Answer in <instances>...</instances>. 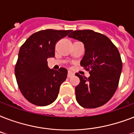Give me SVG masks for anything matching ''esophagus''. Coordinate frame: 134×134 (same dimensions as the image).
<instances>
[{
    "label": "esophagus",
    "instance_id": "1",
    "mask_svg": "<svg viewBox=\"0 0 134 134\" xmlns=\"http://www.w3.org/2000/svg\"><path fill=\"white\" fill-rule=\"evenodd\" d=\"M74 75V74L72 71H68V73H67V77L70 78L71 77V76H73Z\"/></svg>",
    "mask_w": 134,
    "mask_h": 134
}]
</instances>
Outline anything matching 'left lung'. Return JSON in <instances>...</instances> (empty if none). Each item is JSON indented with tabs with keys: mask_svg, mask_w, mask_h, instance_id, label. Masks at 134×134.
Segmentation results:
<instances>
[{
	"mask_svg": "<svg viewBox=\"0 0 134 134\" xmlns=\"http://www.w3.org/2000/svg\"><path fill=\"white\" fill-rule=\"evenodd\" d=\"M69 37L83 43L85 55L81 65L89 71L88 78L76 73L80 83L75 88L76 99L84 108L103 106L116 91L122 63L118 49L106 35L92 30H71Z\"/></svg>",
	"mask_w": 134,
	"mask_h": 134,
	"instance_id": "8db88e82",
	"label": "left lung"
}]
</instances>
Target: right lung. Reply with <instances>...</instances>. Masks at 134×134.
<instances>
[{"mask_svg":"<svg viewBox=\"0 0 134 134\" xmlns=\"http://www.w3.org/2000/svg\"><path fill=\"white\" fill-rule=\"evenodd\" d=\"M71 30H40L30 35L21 46L15 66V76L20 91L32 104L44 106L52 104L60 86L67 79V70L51 69L47 58L55 56V46Z\"/></svg>","mask_w":134,"mask_h":134,"instance_id":"1","label":"right lung"}]
</instances>
